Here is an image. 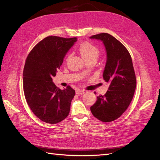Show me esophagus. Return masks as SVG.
Listing matches in <instances>:
<instances>
[{"label": "esophagus", "instance_id": "obj_1", "mask_svg": "<svg viewBox=\"0 0 160 160\" xmlns=\"http://www.w3.org/2000/svg\"><path fill=\"white\" fill-rule=\"evenodd\" d=\"M84 93H85V90L80 89H77L76 90V94H77V95H82Z\"/></svg>", "mask_w": 160, "mask_h": 160}]
</instances>
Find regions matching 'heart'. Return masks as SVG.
Wrapping results in <instances>:
<instances>
[{
	"label": "heart",
	"mask_w": 160,
	"mask_h": 160,
	"mask_svg": "<svg viewBox=\"0 0 160 160\" xmlns=\"http://www.w3.org/2000/svg\"><path fill=\"white\" fill-rule=\"evenodd\" d=\"M79 51L85 61L90 59H97L99 55V51L98 48L88 42H82L79 47Z\"/></svg>",
	"instance_id": "b5f03b06"
}]
</instances>
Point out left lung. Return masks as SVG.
<instances>
[{
  "instance_id": "1",
  "label": "left lung",
  "mask_w": 160,
  "mask_h": 160,
  "mask_svg": "<svg viewBox=\"0 0 160 160\" xmlns=\"http://www.w3.org/2000/svg\"><path fill=\"white\" fill-rule=\"evenodd\" d=\"M89 38L101 41L105 46L107 61L103 77L109 85L106 93L98 96L90 109L97 119L111 122L128 109L136 88L132 57L122 43L108 33H100Z\"/></svg>"
}]
</instances>
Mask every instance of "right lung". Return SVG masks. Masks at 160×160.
<instances>
[{"instance_id":"right-lung-1","label":"right lung","mask_w":160,"mask_h":160,"mask_svg":"<svg viewBox=\"0 0 160 160\" xmlns=\"http://www.w3.org/2000/svg\"><path fill=\"white\" fill-rule=\"evenodd\" d=\"M77 38L49 36L28 54L23 70V90L27 102L37 117L57 123L68 116L75 91L70 86L61 90L52 82L69 50Z\"/></svg>"}]
</instances>
